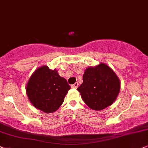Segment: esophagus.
<instances>
[{"instance_id": "esophagus-1", "label": "esophagus", "mask_w": 148, "mask_h": 148, "mask_svg": "<svg viewBox=\"0 0 148 148\" xmlns=\"http://www.w3.org/2000/svg\"><path fill=\"white\" fill-rule=\"evenodd\" d=\"M71 87H72V88H74V89H76V88L78 87V83L76 82V83H74V85H71Z\"/></svg>"}]
</instances>
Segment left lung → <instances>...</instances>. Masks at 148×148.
Segmentation results:
<instances>
[{
	"instance_id": "left-lung-1",
	"label": "left lung",
	"mask_w": 148,
	"mask_h": 148,
	"mask_svg": "<svg viewBox=\"0 0 148 148\" xmlns=\"http://www.w3.org/2000/svg\"><path fill=\"white\" fill-rule=\"evenodd\" d=\"M83 83L77 90L84 102L96 111H100L111 105L120 89L119 78L108 65L100 63L89 67L85 71Z\"/></svg>"
}]
</instances>
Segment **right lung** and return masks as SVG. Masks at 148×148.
<instances>
[{"instance_id": "1", "label": "right lung", "mask_w": 148, "mask_h": 148, "mask_svg": "<svg viewBox=\"0 0 148 148\" xmlns=\"http://www.w3.org/2000/svg\"><path fill=\"white\" fill-rule=\"evenodd\" d=\"M70 86L57 70L43 66L35 71L27 86L28 98L35 108L52 113L60 107Z\"/></svg>"}]
</instances>
